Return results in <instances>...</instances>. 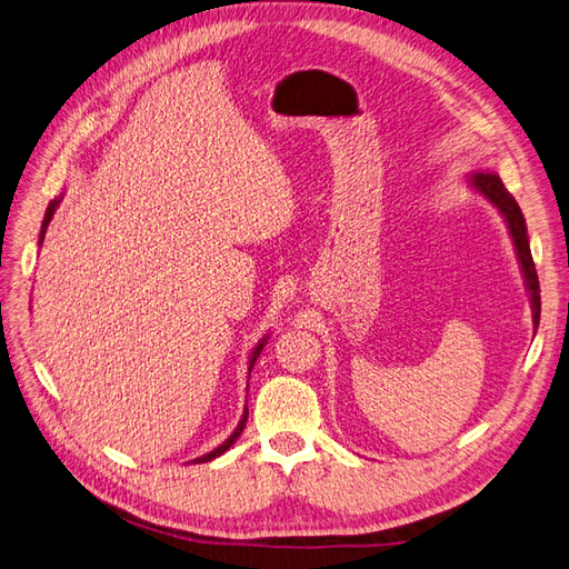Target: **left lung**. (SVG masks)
<instances>
[{
	"label": "left lung",
	"instance_id": "obj_1",
	"mask_svg": "<svg viewBox=\"0 0 569 569\" xmlns=\"http://www.w3.org/2000/svg\"><path fill=\"white\" fill-rule=\"evenodd\" d=\"M470 187L475 189L477 194L485 197L489 203H493L498 213L503 216L508 232L512 237V247L518 251V261L525 274V284L529 291V301H531V318L533 325L539 327V318H541V295H539V278H537V268H533L531 261V249H529V237H527V222L525 216L520 211L518 201L503 187L501 178L493 173H475L470 178Z\"/></svg>",
	"mask_w": 569,
	"mask_h": 569
}]
</instances>
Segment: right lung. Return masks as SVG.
<instances>
[{"mask_svg":"<svg viewBox=\"0 0 569 569\" xmlns=\"http://www.w3.org/2000/svg\"><path fill=\"white\" fill-rule=\"evenodd\" d=\"M61 203V199H54V201H51L49 206H47V213H44V220H42V230H40V244H42V239H44V232H47V228H49V220H51V216H54V211H57V206ZM266 341H268V335L261 339V341H258L256 343V349L251 351V356H249V375H251V368H253V363H256V358L258 356H261V351H263V347H266ZM247 418H249V406L244 408V412H242V420H239V425L234 427V432L226 439V441H222L220 446H218V449H213L211 453H206V456H199V458H194L192 462H209V460H213V458H218V456H222V453H226L228 449H230V446L239 439V435H242L244 432V427H247Z\"/></svg>","mask_w":569,"mask_h":569,"instance_id":"right-lung-1","label":"right lung"}]
</instances>
